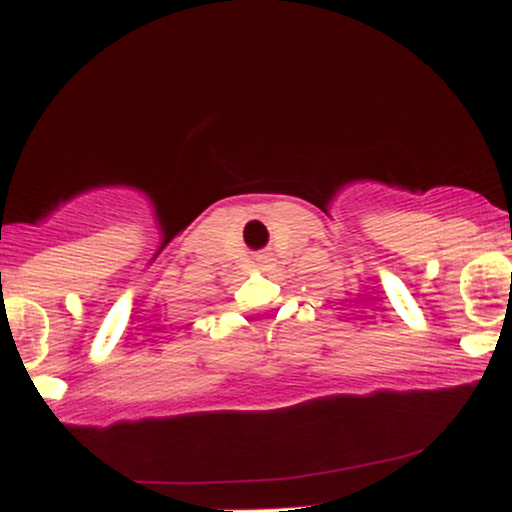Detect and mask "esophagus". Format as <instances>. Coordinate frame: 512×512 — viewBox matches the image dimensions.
Listing matches in <instances>:
<instances>
[{"mask_svg": "<svg viewBox=\"0 0 512 512\" xmlns=\"http://www.w3.org/2000/svg\"><path fill=\"white\" fill-rule=\"evenodd\" d=\"M269 260H267V255H260L257 257V264H260V267H264V264H267Z\"/></svg>", "mask_w": 512, "mask_h": 512, "instance_id": "esophagus-1", "label": "esophagus"}]
</instances>
